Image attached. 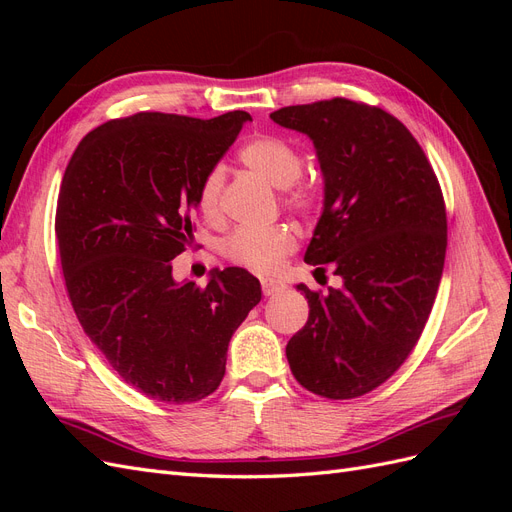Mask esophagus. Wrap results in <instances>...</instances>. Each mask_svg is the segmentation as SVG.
Segmentation results:
<instances>
[{"mask_svg":"<svg viewBox=\"0 0 512 512\" xmlns=\"http://www.w3.org/2000/svg\"><path fill=\"white\" fill-rule=\"evenodd\" d=\"M260 286H262V294H265V297H275V294H280L286 288L284 282L273 280V277H262Z\"/></svg>","mask_w":512,"mask_h":512,"instance_id":"esophagus-1","label":"esophagus"}]
</instances>
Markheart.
<instances>
[{
  "label": "heart",
  "instance_id": "b5f03b06",
  "mask_svg": "<svg viewBox=\"0 0 512 512\" xmlns=\"http://www.w3.org/2000/svg\"><path fill=\"white\" fill-rule=\"evenodd\" d=\"M239 158L262 179H267L275 188H282V200L290 211L299 215H312L318 211L322 203V188L314 179L301 177L303 162L299 151L286 143L284 138H254L241 149ZM222 188L224 170L220 166L209 168L198 188V207L207 218L218 215ZM222 250L228 260L237 262L241 267L254 269L258 273H273L297 250V235L288 226H239L230 232Z\"/></svg>",
  "mask_w": 512,
  "mask_h": 512
}]
</instances>
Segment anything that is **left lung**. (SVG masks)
Listing matches in <instances>:
<instances>
[{
	"label": "left lung",
	"mask_w": 512,
	"mask_h": 512,
	"mask_svg": "<svg viewBox=\"0 0 512 512\" xmlns=\"http://www.w3.org/2000/svg\"><path fill=\"white\" fill-rule=\"evenodd\" d=\"M314 141L324 207L305 262L342 288H297L309 303L290 337L294 378L320 397L354 399L389 380L421 337L440 286L446 209L410 130L378 106L346 98L271 113Z\"/></svg>",
	"instance_id": "left-lung-1"
}]
</instances>
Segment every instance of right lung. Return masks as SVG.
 Instances as JSON below:
<instances>
[{"instance_id":"right-lung-1","label":"right lung","mask_w":512,"mask_h":512,"mask_svg":"<svg viewBox=\"0 0 512 512\" xmlns=\"http://www.w3.org/2000/svg\"><path fill=\"white\" fill-rule=\"evenodd\" d=\"M250 119L106 121L61 179L55 235L74 314L108 365L164 404L218 389L230 337L260 303V282L239 267L211 271L207 286L173 277V258L194 237L200 181Z\"/></svg>"}]
</instances>
